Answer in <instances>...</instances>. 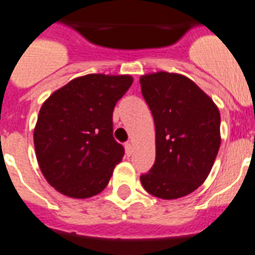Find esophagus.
Returning a JSON list of instances; mask_svg holds the SVG:
<instances>
[{
  "instance_id": "1",
  "label": "esophagus",
  "mask_w": 255,
  "mask_h": 255,
  "mask_svg": "<svg viewBox=\"0 0 255 255\" xmlns=\"http://www.w3.org/2000/svg\"><path fill=\"white\" fill-rule=\"evenodd\" d=\"M132 151H133V145H132L131 143L126 144V155L131 156L132 155Z\"/></svg>"
}]
</instances>
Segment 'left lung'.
Returning a JSON list of instances; mask_svg holds the SVG:
<instances>
[{
  "instance_id": "left-lung-1",
  "label": "left lung",
  "mask_w": 255,
  "mask_h": 255,
  "mask_svg": "<svg viewBox=\"0 0 255 255\" xmlns=\"http://www.w3.org/2000/svg\"><path fill=\"white\" fill-rule=\"evenodd\" d=\"M156 129V160L140 176L148 193L163 200L184 197L209 176L217 157L221 116L214 102L189 78L159 73L140 77Z\"/></svg>"
}]
</instances>
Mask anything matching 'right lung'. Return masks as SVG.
I'll return each instance as SVG.
<instances>
[{"mask_svg":"<svg viewBox=\"0 0 255 255\" xmlns=\"http://www.w3.org/2000/svg\"><path fill=\"white\" fill-rule=\"evenodd\" d=\"M131 75L75 78L42 104L34 128L38 165L46 181L71 198H88L107 186L124 148L112 136L116 102Z\"/></svg>","mask_w":255,"mask_h":255,"instance_id":"1","label":"right lung"}]
</instances>
